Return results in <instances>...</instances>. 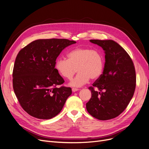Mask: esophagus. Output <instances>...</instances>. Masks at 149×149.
<instances>
[{
    "label": "esophagus",
    "instance_id": "1",
    "mask_svg": "<svg viewBox=\"0 0 149 149\" xmlns=\"http://www.w3.org/2000/svg\"><path fill=\"white\" fill-rule=\"evenodd\" d=\"M72 92H76V91H78L79 89H77V88H74L72 89Z\"/></svg>",
    "mask_w": 149,
    "mask_h": 149
}]
</instances>
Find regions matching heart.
<instances>
[{"label": "heart", "mask_w": 149, "mask_h": 149, "mask_svg": "<svg viewBox=\"0 0 149 149\" xmlns=\"http://www.w3.org/2000/svg\"><path fill=\"white\" fill-rule=\"evenodd\" d=\"M67 56L68 59L57 60L56 68L63 77L68 80H71L78 70L79 73L70 83L73 87H81L90 79H98L103 73L104 57L97 49L77 48L70 50Z\"/></svg>", "instance_id": "b5f03b06"}]
</instances>
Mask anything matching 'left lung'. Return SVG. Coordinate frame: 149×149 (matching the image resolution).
I'll list each match as a JSON object with an SVG mask.
<instances>
[{
    "label": "left lung",
    "mask_w": 149,
    "mask_h": 149,
    "mask_svg": "<svg viewBox=\"0 0 149 149\" xmlns=\"http://www.w3.org/2000/svg\"><path fill=\"white\" fill-rule=\"evenodd\" d=\"M90 42L101 46L106 55L103 74L89 88L92 96L86 109L98 120H111L126 109L134 96L136 79L134 64L127 52L115 41Z\"/></svg>",
    "instance_id": "left-lung-1"
}]
</instances>
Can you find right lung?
<instances>
[{
    "mask_svg": "<svg viewBox=\"0 0 149 149\" xmlns=\"http://www.w3.org/2000/svg\"><path fill=\"white\" fill-rule=\"evenodd\" d=\"M75 43L65 38L39 39L19 52L13 72V89L20 106L31 116L53 118L71 95L70 88L57 87L65 80L55 66L62 50Z\"/></svg>",
    "mask_w": 149,
    "mask_h": 149,
    "instance_id": "right-lung-1",
    "label": "right lung"
}]
</instances>
